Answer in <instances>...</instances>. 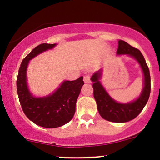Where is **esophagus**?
<instances>
[{
	"label": "esophagus",
	"mask_w": 160,
	"mask_h": 160,
	"mask_svg": "<svg viewBox=\"0 0 160 160\" xmlns=\"http://www.w3.org/2000/svg\"><path fill=\"white\" fill-rule=\"evenodd\" d=\"M83 80H84V82H86V83H89V82H91L90 78H89V76H88V75H86V76H84Z\"/></svg>",
	"instance_id": "34e87169"
}]
</instances>
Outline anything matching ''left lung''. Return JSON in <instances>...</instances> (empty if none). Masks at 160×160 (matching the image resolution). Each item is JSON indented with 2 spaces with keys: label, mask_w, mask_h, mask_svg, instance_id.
I'll list each match as a JSON object with an SVG mask.
<instances>
[{
  "label": "left lung",
  "mask_w": 160,
  "mask_h": 160,
  "mask_svg": "<svg viewBox=\"0 0 160 160\" xmlns=\"http://www.w3.org/2000/svg\"><path fill=\"white\" fill-rule=\"evenodd\" d=\"M117 53V55H128L133 57L140 65L144 77V87L140 96L129 103L121 104L116 102L108 95L99 81L102 77V70L95 72L92 76L91 80L93 82V95L101 117L111 122H126L135 119L146 105L150 94V75L146 61L139 49L120 40Z\"/></svg>",
  "instance_id": "1"
}]
</instances>
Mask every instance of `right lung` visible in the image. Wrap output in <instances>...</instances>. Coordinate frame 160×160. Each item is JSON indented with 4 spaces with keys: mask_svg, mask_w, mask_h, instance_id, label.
<instances>
[{
    "mask_svg": "<svg viewBox=\"0 0 160 160\" xmlns=\"http://www.w3.org/2000/svg\"><path fill=\"white\" fill-rule=\"evenodd\" d=\"M56 44L41 43L25 57L18 73L16 87L19 102L25 116L34 123L44 128L63 126L74 117L76 102L84 84L83 78L62 83L56 91L48 96L36 98L32 95L27 85L26 71L28 62L34 57Z\"/></svg>",
    "mask_w": 160,
    "mask_h": 160,
    "instance_id": "add662e5",
    "label": "right lung"
}]
</instances>
